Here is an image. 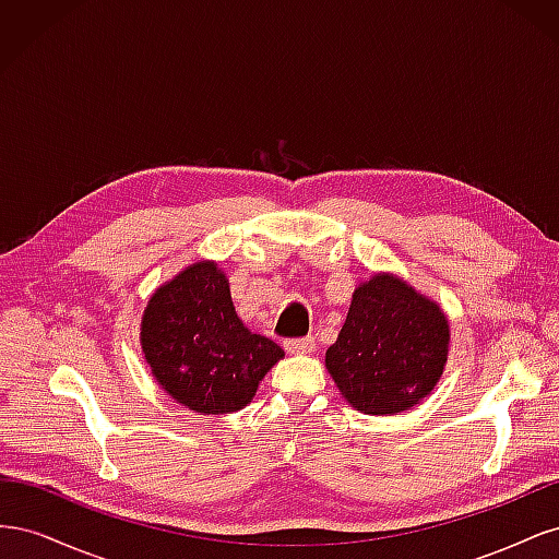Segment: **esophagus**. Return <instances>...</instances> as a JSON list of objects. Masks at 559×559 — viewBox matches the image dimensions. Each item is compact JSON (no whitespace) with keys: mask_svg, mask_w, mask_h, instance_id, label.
Wrapping results in <instances>:
<instances>
[{"mask_svg":"<svg viewBox=\"0 0 559 559\" xmlns=\"http://www.w3.org/2000/svg\"><path fill=\"white\" fill-rule=\"evenodd\" d=\"M314 337L308 335V337H292V341L284 343V349L289 354H312L314 352Z\"/></svg>","mask_w":559,"mask_h":559,"instance_id":"obj_1","label":"esophagus"}]
</instances>
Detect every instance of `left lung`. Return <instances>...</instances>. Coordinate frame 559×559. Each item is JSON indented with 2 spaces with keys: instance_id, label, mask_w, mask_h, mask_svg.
Instances as JSON below:
<instances>
[{
  "instance_id": "obj_1",
  "label": "left lung",
  "mask_w": 559,
  "mask_h": 559,
  "mask_svg": "<svg viewBox=\"0 0 559 559\" xmlns=\"http://www.w3.org/2000/svg\"><path fill=\"white\" fill-rule=\"evenodd\" d=\"M448 352L443 308L399 275L376 273L354 289L326 368L354 411L399 415L433 392Z\"/></svg>"
}]
</instances>
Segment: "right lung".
<instances>
[{"instance_id": "right-lung-1", "label": "right lung", "mask_w": 559, "mask_h": 559, "mask_svg": "<svg viewBox=\"0 0 559 559\" xmlns=\"http://www.w3.org/2000/svg\"><path fill=\"white\" fill-rule=\"evenodd\" d=\"M140 343L163 392L200 415L245 408L284 357L277 343L245 326L216 261L186 265L151 294Z\"/></svg>"}]
</instances>
